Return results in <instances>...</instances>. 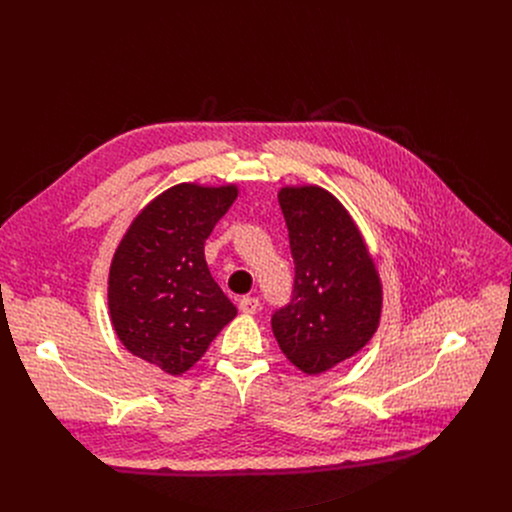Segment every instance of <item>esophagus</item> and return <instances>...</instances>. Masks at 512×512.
<instances>
[{
    "instance_id": "esophagus-1",
    "label": "esophagus",
    "mask_w": 512,
    "mask_h": 512,
    "mask_svg": "<svg viewBox=\"0 0 512 512\" xmlns=\"http://www.w3.org/2000/svg\"><path fill=\"white\" fill-rule=\"evenodd\" d=\"M259 298H251V296H245L239 300V310L243 314H255L259 310Z\"/></svg>"
}]
</instances>
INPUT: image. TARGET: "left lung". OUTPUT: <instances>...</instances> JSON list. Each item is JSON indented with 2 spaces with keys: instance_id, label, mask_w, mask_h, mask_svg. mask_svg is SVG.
I'll use <instances>...</instances> for the list:
<instances>
[{
  "instance_id": "8db88e82",
  "label": "left lung",
  "mask_w": 512,
  "mask_h": 512,
  "mask_svg": "<svg viewBox=\"0 0 512 512\" xmlns=\"http://www.w3.org/2000/svg\"><path fill=\"white\" fill-rule=\"evenodd\" d=\"M279 206L296 265L291 300L273 312L281 352L308 375L356 354L377 332L383 291L346 208L324 188H281Z\"/></svg>"
}]
</instances>
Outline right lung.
I'll list each match as a JSON object with an SVG mask.
<instances>
[{"mask_svg":"<svg viewBox=\"0 0 512 512\" xmlns=\"http://www.w3.org/2000/svg\"><path fill=\"white\" fill-rule=\"evenodd\" d=\"M235 198L237 186L178 184L137 214L115 251L113 328L131 354L164 373L188 371L237 316L204 259V241Z\"/></svg>","mask_w":512,"mask_h":512,"instance_id":"obj_1","label":"right lung"}]
</instances>
